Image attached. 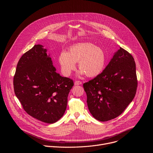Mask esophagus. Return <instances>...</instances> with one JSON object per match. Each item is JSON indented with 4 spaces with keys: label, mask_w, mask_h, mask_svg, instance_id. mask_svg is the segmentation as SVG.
<instances>
[{
    "label": "esophagus",
    "mask_w": 153,
    "mask_h": 153,
    "mask_svg": "<svg viewBox=\"0 0 153 153\" xmlns=\"http://www.w3.org/2000/svg\"><path fill=\"white\" fill-rule=\"evenodd\" d=\"M82 84V82L80 81H75L74 82V85H81Z\"/></svg>",
    "instance_id": "esophagus-1"
}]
</instances>
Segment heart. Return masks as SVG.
Wrapping results in <instances>:
<instances>
[{"mask_svg":"<svg viewBox=\"0 0 153 153\" xmlns=\"http://www.w3.org/2000/svg\"><path fill=\"white\" fill-rule=\"evenodd\" d=\"M59 62L63 74L69 76L76 68L78 62L80 69L79 75L86 74L95 77L103 70L106 56L104 51L91 43H77L71 47L68 52L62 51L59 57Z\"/></svg>","mask_w":153,"mask_h":153,"instance_id":"1","label":"heart"}]
</instances>
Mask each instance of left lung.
I'll use <instances>...</instances> for the list:
<instances>
[{
    "mask_svg": "<svg viewBox=\"0 0 153 153\" xmlns=\"http://www.w3.org/2000/svg\"><path fill=\"white\" fill-rule=\"evenodd\" d=\"M136 70L133 56L120 47L102 73L83 83L87 105L96 119H114L133 101L137 87Z\"/></svg>",
    "mask_w": 153,
    "mask_h": 153,
    "instance_id": "obj_1",
    "label": "left lung"
}]
</instances>
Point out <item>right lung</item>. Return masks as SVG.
<instances>
[{"label":"right lung","mask_w":153,"mask_h":153,"mask_svg":"<svg viewBox=\"0 0 153 153\" xmlns=\"http://www.w3.org/2000/svg\"><path fill=\"white\" fill-rule=\"evenodd\" d=\"M47 52L39 44L22 56L13 85L16 97L29 115L43 122L53 123L64 114L74 83L56 72Z\"/></svg>","instance_id":"add662e5"}]
</instances>
